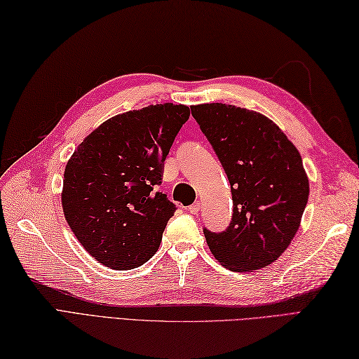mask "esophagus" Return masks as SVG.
Segmentation results:
<instances>
[{
    "instance_id": "esophagus-1",
    "label": "esophagus",
    "mask_w": 359,
    "mask_h": 359,
    "mask_svg": "<svg viewBox=\"0 0 359 359\" xmlns=\"http://www.w3.org/2000/svg\"><path fill=\"white\" fill-rule=\"evenodd\" d=\"M200 208H201V205H200V201H196L194 205H191L189 208H188V210H189V214H194V215H197L198 212H200Z\"/></svg>"
}]
</instances>
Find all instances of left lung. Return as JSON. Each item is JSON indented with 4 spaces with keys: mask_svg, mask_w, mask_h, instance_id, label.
Masks as SVG:
<instances>
[{
    "mask_svg": "<svg viewBox=\"0 0 359 359\" xmlns=\"http://www.w3.org/2000/svg\"><path fill=\"white\" fill-rule=\"evenodd\" d=\"M231 183L232 222L203 232L210 252L232 271L267 267L287 250L308 203L300 153L271 119L255 110L210 103L191 107Z\"/></svg>",
    "mask_w": 359,
    "mask_h": 359,
    "instance_id": "left-lung-1",
    "label": "left lung"
}]
</instances>
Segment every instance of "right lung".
<instances>
[{
	"label": "right lung",
	"instance_id": "obj_1",
	"mask_svg": "<svg viewBox=\"0 0 359 359\" xmlns=\"http://www.w3.org/2000/svg\"><path fill=\"white\" fill-rule=\"evenodd\" d=\"M189 107L156 104L107 119L71 156L62 206L80 244L100 264L132 270L158 252L176 205L158 191L163 161Z\"/></svg>",
	"mask_w": 359,
	"mask_h": 359
}]
</instances>
